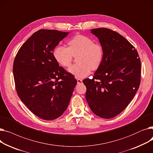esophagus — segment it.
<instances>
[{
    "label": "esophagus",
    "mask_w": 153,
    "mask_h": 153,
    "mask_svg": "<svg viewBox=\"0 0 153 153\" xmlns=\"http://www.w3.org/2000/svg\"><path fill=\"white\" fill-rule=\"evenodd\" d=\"M77 84H81L82 83V80L81 79H77Z\"/></svg>",
    "instance_id": "esophagus-1"
}]
</instances>
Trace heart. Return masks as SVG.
<instances>
[{"label":"heart","instance_id":"heart-1","mask_svg":"<svg viewBox=\"0 0 153 153\" xmlns=\"http://www.w3.org/2000/svg\"><path fill=\"white\" fill-rule=\"evenodd\" d=\"M68 48L57 46L53 51L56 61L64 68L70 66L73 56L77 57L78 64L72 65L68 71L76 78H83L89 75L92 69H97L104 56L102 45L83 35H76L69 40Z\"/></svg>","mask_w":153,"mask_h":153}]
</instances>
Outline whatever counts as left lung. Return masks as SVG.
Returning <instances> with one entry per match:
<instances>
[{
    "mask_svg": "<svg viewBox=\"0 0 153 153\" xmlns=\"http://www.w3.org/2000/svg\"><path fill=\"white\" fill-rule=\"evenodd\" d=\"M91 33L99 39L104 56L93 78L83 81L86 100L96 115L111 118L126 108L137 92L141 61L134 47L117 32L99 28Z\"/></svg>",
    "mask_w": 153,
    "mask_h": 153,
    "instance_id": "8db88e82",
    "label": "left lung"
}]
</instances>
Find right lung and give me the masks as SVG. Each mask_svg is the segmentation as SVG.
Returning <instances> with one entry per match:
<instances>
[{
	"mask_svg": "<svg viewBox=\"0 0 153 153\" xmlns=\"http://www.w3.org/2000/svg\"><path fill=\"white\" fill-rule=\"evenodd\" d=\"M69 33L39 30L20 47L13 72L19 98L36 116L45 120L59 117L69 105L77 84L54 58L53 51Z\"/></svg>",
	"mask_w": 153,
	"mask_h": 153,
	"instance_id": "obj_1",
	"label": "right lung"
}]
</instances>
